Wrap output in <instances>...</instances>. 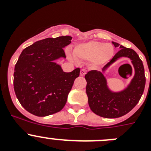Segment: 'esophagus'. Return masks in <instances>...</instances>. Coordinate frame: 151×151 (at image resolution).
<instances>
[{"label":"esophagus","mask_w":151,"mask_h":151,"mask_svg":"<svg viewBox=\"0 0 151 151\" xmlns=\"http://www.w3.org/2000/svg\"><path fill=\"white\" fill-rule=\"evenodd\" d=\"M85 74H86V70H85V69H81V71H80V76H84Z\"/></svg>","instance_id":"esophagus-1"}]
</instances>
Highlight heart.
Listing matches in <instances>:
<instances>
[{
  "label": "heart",
  "instance_id": "b5f03b06",
  "mask_svg": "<svg viewBox=\"0 0 151 151\" xmlns=\"http://www.w3.org/2000/svg\"><path fill=\"white\" fill-rule=\"evenodd\" d=\"M114 54V47L110 43L90 41L76 45L73 55L76 61L91 60L96 66H100L110 60Z\"/></svg>",
  "mask_w": 151,
  "mask_h": 151
}]
</instances>
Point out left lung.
Instances as JSON below:
<instances>
[{"label":"left lung","mask_w":151,"mask_h":151,"mask_svg":"<svg viewBox=\"0 0 151 151\" xmlns=\"http://www.w3.org/2000/svg\"><path fill=\"white\" fill-rule=\"evenodd\" d=\"M115 47H119L111 60L102 69L105 71L113 63L120 57L130 58L134 68V76L131 83L123 91L113 92L109 89L106 78L97 70L89 71L85 75L87 82L86 93L88 104L92 112L104 118H118L127 114L137 105L143 94L145 87V68L139 56L134 50L112 42Z\"/></svg>","instance_id":"8db88e82"}]
</instances>
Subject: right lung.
<instances>
[{
	"mask_svg": "<svg viewBox=\"0 0 151 151\" xmlns=\"http://www.w3.org/2000/svg\"><path fill=\"white\" fill-rule=\"evenodd\" d=\"M71 40L66 35L36 41L19 57L13 74L14 91L24 109L33 115H51L66 104L80 69L65 73L54 60L66 58L63 48Z\"/></svg>",
	"mask_w": 151,
	"mask_h": 151,
	"instance_id": "right-lung-1",
	"label": "right lung"
}]
</instances>
